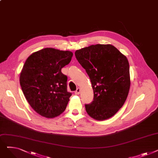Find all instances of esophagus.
Wrapping results in <instances>:
<instances>
[{"label":"esophagus","mask_w":158,"mask_h":158,"mask_svg":"<svg viewBox=\"0 0 158 158\" xmlns=\"http://www.w3.org/2000/svg\"><path fill=\"white\" fill-rule=\"evenodd\" d=\"M80 92H81V89L79 88H77V89L75 91V94H76V95H79L80 94Z\"/></svg>","instance_id":"obj_1"}]
</instances>
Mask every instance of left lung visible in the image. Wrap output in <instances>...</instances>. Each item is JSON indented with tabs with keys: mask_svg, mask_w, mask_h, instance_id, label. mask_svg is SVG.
<instances>
[{
	"mask_svg": "<svg viewBox=\"0 0 158 158\" xmlns=\"http://www.w3.org/2000/svg\"><path fill=\"white\" fill-rule=\"evenodd\" d=\"M76 59L92 82L94 101L85 104L87 113L97 120L108 119L126 102L131 85L126 56L112 45H92L77 50Z\"/></svg>",
	"mask_w": 158,
	"mask_h": 158,
	"instance_id": "obj_1",
	"label": "left lung"
}]
</instances>
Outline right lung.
<instances>
[{
  "label": "right lung",
  "instance_id": "obj_1",
  "mask_svg": "<svg viewBox=\"0 0 158 158\" xmlns=\"http://www.w3.org/2000/svg\"><path fill=\"white\" fill-rule=\"evenodd\" d=\"M73 53L45 48L30 55L20 76L26 100L37 113L52 118L66 109L72 94L67 92V76L61 69L70 62Z\"/></svg>",
  "mask_w": 158,
  "mask_h": 158
}]
</instances>
